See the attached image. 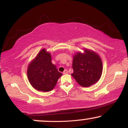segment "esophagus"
<instances>
[{"label": "esophagus", "instance_id": "1", "mask_svg": "<svg viewBox=\"0 0 128 128\" xmlns=\"http://www.w3.org/2000/svg\"><path fill=\"white\" fill-rule=\"evenodd\" d=\"M67 73H68V71H67V69H65V70H64V71L63 72V74H67Z\"/></svg>", "mask_w": 128, "mask_h": 128}]
</instances>
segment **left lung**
I'll return each mask as SVG.
<instances>
[{
  "label": "left lung",
  "mask_w": 128,
  "mask_h": 128,
  "mask_svg": "<svg viewBox=\"0 0 128 128\" xmlns=\"http://www.w3.org/2000/svg\"><path fill=\"white\" fill-rule=\"evenodd\" d=\"M73 73L72 76L84 87H88L99 81L102 73L103 65L100 57L94 51L84 49L73 55Z\"/></svg>",
  "instance_id": "left-lung-1"
}]
</instances>
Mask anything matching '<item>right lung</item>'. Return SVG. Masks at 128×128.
Wrapping results in <instances>:
<instances>
[{"mask_svg":"<svg viewBox=\"0 0 128 128\" xmlns=\"http://www.w3.org/2000/svg\"><path fill=\"white\" fill-rule=\"evenodd\" d=\"M27 75L35 89L48 92L54 89L62 73L52 64L50 53L42 49L29 64Z\"/></svg>","mask_w":128,"mask_h":128,"instance_id":"add662e5","label":"right lung"}]
</instances>
